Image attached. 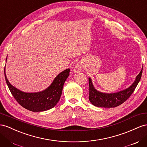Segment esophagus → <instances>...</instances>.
I'll list each match as a JSON object with an SVG mask.
<instances>
[{
	"label": "esophagus",
	"mask_w": 147,
	"mask_h": 147,
	"mask_svg": "<svg viewBox=\"0 0 147 147\" xmlns=\"http://www.w3.org/2000/svg\"><path fill=\"white\" fill-rule=\"evenodd\" d=\"M83 65L82 64V62H78L77 64L75 65V66L74 67V72L77 73L78 72H80V71L82 70V69L83 68Z\"/></svg>",
	"instance_id": "esophagus-1"
}]
</instances>
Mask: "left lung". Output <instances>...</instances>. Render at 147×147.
Masks as SVG:
<instances>
[{
	"mask_svg": "<svg viewBox=\"0 0 147 147\" xmlns=\"http://www.w3.org/2000/svg\"><path fill=\"white\" fill-rule=\"evenodd\" d=\"M142 70L137 76L133 84L129 88L114 93H103L98 92L94 88L92 81L91 78H89L90 101L94 106L101 107V108H115L121 105L127 100L134 92L138 82L140 80Z\"/></svg>",
	"mask_w": 147,
	"mask_h": 147,
	"instance_id": "left-lung-1",
	"label": "left lung"
}]
</instances>
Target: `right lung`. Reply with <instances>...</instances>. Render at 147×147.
I'll list each match as a JSON object with an SVG mask.
<instances>
[{
	"mask_svg": "<svg viewBox=\"0 0 147 147\" xmlns=\"http://www.w3.org/2000/svg\"><path fill=\"white\" fill-rule=\"evenodd\" d=\"M69 72L70 69H67L59 74L48 88L42 92L25 93L10 84L7 80L4 69L6 83L11 94L22 107L33 112L45 111L53 108L56 105L60 100L63 86L69 77Z\"/></svg>",
	"mask_w": 147,
	"mask_h": 147,
	"instance_id": "1",
	"label": "right lung"
}]
</instances>
